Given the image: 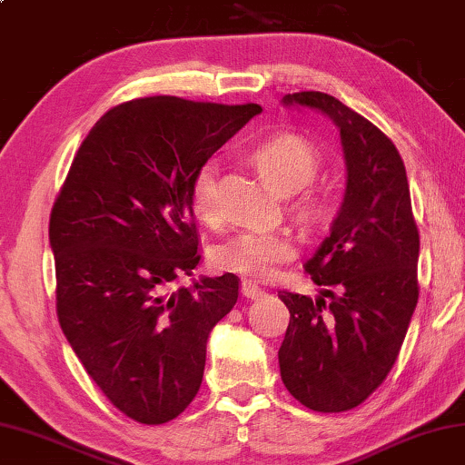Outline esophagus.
Masks as SVG:
<instances>
[{
	"mask_svg": "<svg viewBox=\"0 0 465 465\" xmlns=\"http://www.w3.org/2000/svg\"><path fill=\"white\" fill-rule=\"evenodd\" d=\"M262 294H264V291H262L260 286L252 284V282H248V281L242 282V297L252 299V301H258V299L262 297Z\"/></svg>",
	"mask_w": 465,
	"mask_h": 465,
	"instance_id": "1",
	"label": "esophagus"
}]
</instances>
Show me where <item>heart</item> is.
Returning <instances> with one entry per match:
<instances>
[{
  "label": "heart",
  "instance_id": "obj_1",
  "mask_svg": "<svg viewBox=\"0 0 465 465\" xmlns=\"http://www.w3.org/2000/svg\"><path fill=\"white\" fill-rule=\"evenodd\" d=\"M256 168L270 187L291 195L313 181L319 168V150L299 134H276L252 152ZM191 205L203 222H215L217 211V166L215 160L197 168L191 184ZM297 213L309 223L327 215V201L317 193H302ZM297 254L289 235L278 232H240L219 242L211 250V262L222 272H232L248 281H268L276 270Z\"/></svg>",
  "mask_w": 465,
  "mask_h": 465
}]
</instances>
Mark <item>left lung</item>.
I'll use <instances>...</instances> for the list:
<instances>
[{
    "mask_svg": "<svg viewBox=\"0 0 465 465\" xmlns=\"http://www.w3.org/2000/svg\"><path fill=\"white\" fill-rule=\"evenodd\" d=\"M340 130L348 183L331 233L305 270L319 299L281 291L291 321L278 350L294 399L317 412L364 402L391 372L419 301V230L407 171L392 140L321 91L284 95Z\"/></svg>",
    "mask_w": 465,
    "mask_h": 465,
    "instance_id": "1",
    "label": "left lung"
}]
</instances>
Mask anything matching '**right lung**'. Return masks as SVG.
Masks as SVG:
<instances>
[{"label":"right lung","instance_id":"right-lung-1","mask_svg":"<svg viewBox=\"0 0 465 465\" xmlns=\"http://www.w3.org/2000/svg\"><path fill=\"white\" fill-rule=\"evenodd\" d=\"M260 112L125 101L93 125L53 205L58 323L99 391L138 423L163 425L189 407L211 329L238 301L235 274L173 282L201 260L193 176Z\"/></svg>","mask_w":465,"mask_h":465}]
</instances>
